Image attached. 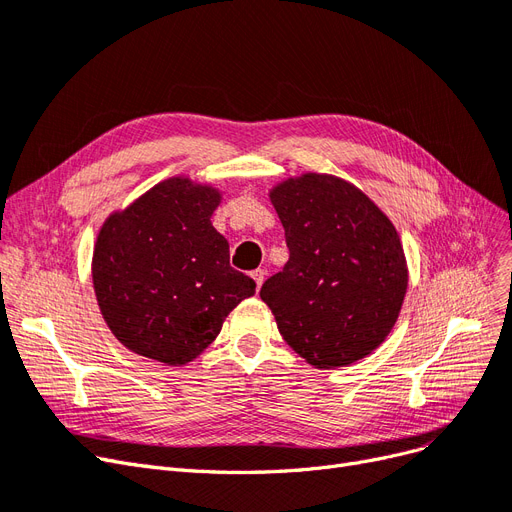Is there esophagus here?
Here are the masks:
<instances>
[{"instance_id":"34e87169","label":"esophagus","mask_w":512,"mask_h":512,"mask_svg":"<svg viewBox=\"0 0 512 512\" xmlns=\"http://www.w3.org/2000/svg\"><path fill=\"white\" fill-rule=\"evenodd\" d=\"M251 276H253V280H255L257 291H259V287L263 285V280H266V272H263V270H255V272H251Z\"/></svg>"}]
</instances>
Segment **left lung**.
Returning <instances> with one entry per match:
<instances>
[{
  "label": "left lung",
  "mask_w": 512,
  "mask_h": 512,
  "mask_svg": "<svg viewBox=\"0 0 512 512\" xmlns=\"http://www.w3.org/2000/svg\"><path fill=\"white\" fill-rule=\"evenodd\" d=\"M270 200L289 261L259 291L280 335L316 369L346 367L380 346L407 293V261L392 221L358 187L308 173Z\"/></svg>",
  "instance_id": "obj_1"
}]
</instances>
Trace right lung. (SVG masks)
Segmentation results:
<instances>
[{
	"mask_svg": "<svg viewBox=\"0 0 512 512\" xmlns=\"http://www.w3.org/2000/svg\"><path fill=\"white\" fill-rule=\"evenodd\" d=\"M219 202L215 187L173 177L103 223L92 255L94 293L128 350L185 365L255 295L253 278L230 266V244L211 223Z\"/></svg>",
	"mask_w": 512,
	"mask_h": 512,
	"instance_id": "1",
	"label": "right lung"
}]
</instances>
